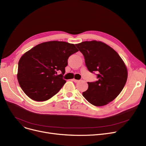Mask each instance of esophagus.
Segmentation results:
<instances>
[{"mask_svg": "<svg viewBox=\"0 0 146 146\" xmlns=\"http://www.w3.org/2000/svg\"><path fill=\"white\" fill-rule=\"evenodd\" d=\"M72 80H73V81L74 82H75V83H78V82H80L79 80H76V79H72Z\"/></svg>", "mask_w": 146, "mask_h": 146, "instance_id": "1", "label": "esophagus"}]
</instances>
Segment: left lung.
<instances>
[{
  "instance_id": "obj_1",
  "label": "left lung",
  "mask_w": 146,
  "mask_h": 146,
  "mask_svg": "<svg viewBox=\"0 0 146 146\" xmlns=\"http://www.w3.org/2000/svg\"><path fill=\"white\" fill-rule=\"evenodd\" d=\"M76 46L83 54L88 70L98 73V80L88 82V89L83 96L95 106L107 105L125 85L128 72L124 62L115 51L102 42L84 41Z\"/></svg>"
}]
</instances>
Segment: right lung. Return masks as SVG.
I'll use <instances>...</instances> for the list:
<instances>
[{"mask_svg":"<svg viewBox=\"0 0 146 146\" xmlns=\"http://www.w3.org/2000/svg\"><path fill=\"white\" fill-rule=\"evenodd\" d=\"M79 50L74 44L52 41L38 44L23 55L18 63L17 78L24 93L35 101H45L58 92L67 60ZM60 70L62 74L56 75Z\"/></svg>","mask_w":146,"mask_h":146,"instance_id":"add662e5","label":"right lung"}]
</instances>
